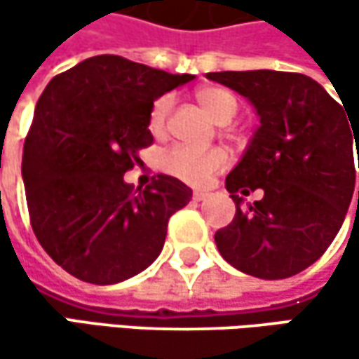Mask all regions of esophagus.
Returning <instances> with one entry per match:
<instances>
[{"label":"esophagus","mask_w":359,"mask_h":359,"mask_svg":"<svg viewBox=\"0 0 359 359\" xmlns=\"http://www.w3.org/2000/svg\"><path fill=\"white\" fill-rule=\"evenodd\" d=\"M208 195H210V193L203 191V189H195V191H193V199H195V201H203Z\"/></svg>","instance_id":"esophagus-1"}]
</instances>
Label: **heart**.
<instances>
[{
    "mask_svg": "<svg viewBox=\"0 0 359 359\" xmlns=\"http://www.w3.org/2000/svg\"><path fill=\"white\" fill-rule=\"evenodd\" d=\"M195 100L218 124H229L237 111V97L222 87H201L195 93ZM170 97H160L154 102L149 111V130L156 137H162L168 126ZM229 164V154L220 147L197 149L191 145H175L166 149L160 158V166L166 175L182 180L187 184H205L214 175H218Z\"/></svg>",
    "mask_w": 359,
    "mask_h": 359,
    "instance_id": "b5f03b06",
    "label": "heart"
}]
</instances>
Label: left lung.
Listing matches in <instances>:
<instances>
[{
    "label": "left lung",
    "mask_w": 359,
    "mask_h": 359,
    "mask_svg": "<svg viewBox=\"0 0 359 359\" xmlns=\"http://www.w3.org/2000/svg\"><path fill=\"white\" fill-rule=\"evenodd\" d=\"M208 79L248 97L259 116L243 160L226 177L237 212L214 235L218 251L245 274L289 278L328 250L345 220L355 187L359 124L306 74L245 70L208 72ZM255 188L264 197L241 210L236 193Z\"/></svg>",
    "instance_id": "left-lung-1"
}]
</instances>
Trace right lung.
<instances>
[{
	"instance_id": "obj_1",
	"label": "right lung",
	"mask_w": 359,
	"mask_h": 359,
	"mask_svg": "<svg viewBox=\"0 0 359 359\" xmlns=\"http://www.w3.org/2000/svg\"><path fill=\"white\" fill-rule=\"evenodd\" d=\"M191 79L95 55L41 93L22 149L27 205L41 248L72 276L114 285L160 255L168 220L189 203L191 189L158 175L133 191L124 172L154 143V102Z\"/></svg>"
}]
</instances>
